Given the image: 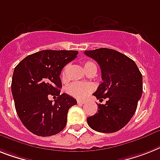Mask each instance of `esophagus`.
I'll return each instance as SVG.
<instances>
[{"instance_id":"1","label":"esophagus","mask_w":160,"mask_h":160,"mask_svg":"<svg viewBox=\"0 0 160 160\" xmlns=\"http://www.w3.org/2000/svg\"><path fill=\"white\" fill-rule=\"evenodd\" d=\"M77 103H78V104H84V101L78 100V101H77Z\"/></svg>"}]
</instances>
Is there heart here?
Returning <instances> with one entry per match:
<instances>
[{"label":"heart","instance_id":"b5f03b06","mask_svg":"<svg viewBox=\"0 0 160 160\" xmlns=\"http://www.w3.org/2000/svg\"><path fill=\"white\" fill-rule=\"evenodd\" d=\"M69 66L67 65L64 67L62 71V79L66 80L67 78V71ZM84 71H86V73L89 72H97V67L96 65L92 62H86L84 63ZM93 86L91 84H86V83H79L75 82L72 83L67 88V92L68 94L74 97V98H78V99H84L87 98L88 96L93 91Z\"/></svg>","mask_w":160,"mask_h":160}]
</instances>
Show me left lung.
<instances>
[{
    "instance_id": "obj_1",
    "label": "left lung",
    "mask_w": 160,
    "mask_h": 160,
    "mask_svg": "<svg viewBox=\"0 0 160 160\" xmlns=\"http://www.w3.org/2000/svg\"><path fill=\"white\" fill-rule=\"evenodd\" d=\"M84 54L98 62L102 82L93 95L105 104L98 105V112L87 118L88 125L96 132H116L132 119L143 90L142 75L133 60L113 49L85 51Z\"/></svg>"
}]
</instances>
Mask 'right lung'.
<instances>
[{
	"mask_svg": "<svg viewBox=\"0 0 160 160\" xmlns=\"http://www.w3.org/2000/svg\"><path fill=\"white\" fill-rule=\"evenodd\" d=\"M77 54V51L42 50L28 55L15 67L11 82L15 110L33 134L53 136L67 125L69 108L77 102L60 93V75ZM49 94L58 97L54 103L48 99Z\"/></svg>",
	"mask_w": 160,
	"mask_h": 160,
	"instance_id": "1",
	"label": "right lung"
}]
</instances>
